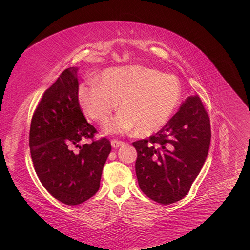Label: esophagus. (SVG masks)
Instances as JSON below:
<instances>
[{"label":"esophagus","mask_w":250,"mask_h":250,"mask_svg":"<svg viewBox=\"0 0 250 250\" xmlns=\"http://www.w3.org/2000/svg\"><path fill=\"white\" fill-rule=\"evenodd\" d=\"M121 145H123V142L117 141V140H112V141H111V146H112L113 148H118V147H120Z\"/></svg>","instance_id":"1"}]
</instances>
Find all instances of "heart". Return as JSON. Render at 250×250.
I'll return each instance as SVG.
<instances>
[{"label": "heart", "instance_id": "obj_1", "mask_svg": "<svg viewBox=\"0 0 250 250\" xmlns=\"http://www.w3.org/2000/svg\"><path fill=\"white\" fill-rule=\"evenodd\" d=\"M181 98L179 79L144 66L115 67L104 71L100 82L86 81L78 90V102L84 115L104 123L118 108L122 109L105 127L109 133L137 129L151 134L168 122Z\"/></svg>", "mask_w": 250, "mask_h": 250}]
</instances>
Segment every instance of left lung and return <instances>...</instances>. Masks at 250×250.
Wrapping results in <instances>:
<instances>
[{"mask_svg":"<svg viewBox=\"0 0 250 250\" xmlns=\"http://www.w3.org/2000/svg\"><path fill=\"white\" fill-rule=\"evenodd\" d=\"M210 137L209 117L201 99L188 97L160 131L132 143L143 193L161 204L183 199L206 162Z\"/></svg>","mask_w":250,"mask_h":250,"instance_id":"1","label":"left lung"}]
</instances>
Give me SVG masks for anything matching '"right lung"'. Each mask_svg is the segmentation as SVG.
Returning <instances> with one entry per match:
<instances>
[{"label":"right lung","instance_id":"add662e5","mask_svg":"<svg viewBox=\"0 0 250 250\" xmlns=\"http://www.w3.org/2000/svg\"><path fill=\"white\" fill-rule=\"evenodd\" d=\"M77 67H70L43 93L30 125L29 147L34 170L44 188L69 206L86 201L98 192L109 140H95L78 102ZM92 143L80 146L81 140ZM80 148L75 153L73 148Z\"/></svg>","mask_w":250,"mask_h":250}]
</instances>
